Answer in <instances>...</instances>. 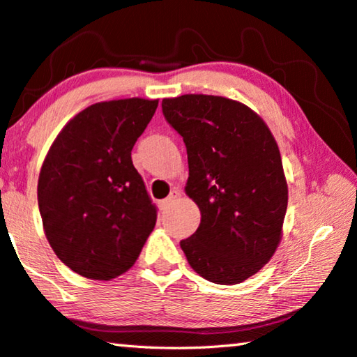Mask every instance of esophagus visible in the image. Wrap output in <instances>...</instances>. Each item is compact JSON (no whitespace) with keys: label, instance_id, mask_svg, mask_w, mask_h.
I'll return each mask as SVG.
<instances>
[{"label":"esophagus","instance_id":"34e87169","mask_svg":"<svg viewBox=\"0 0 357 357\" xmlns=\"http://www.w3.org/2000/svg\"><path fill=\"white\" fill-rule=\"evenodd\" d=\"M179 197V192L178 190H172L170 192V195H168L164 202H160V206H162V209H167V208H170V204L176 200V198Z\"/></svg>","mask_w":357,"mask_h":357}]
</instances>
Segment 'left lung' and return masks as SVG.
Returning a JSON list of instances; mask_svg holds the SVG:
<instances>
[{"label":"left lung","instance_id":"8db88e82","mask_svg":"<svg viewBox=\"0 0 357 357\" xmlns=\"http://www.w3.org/2000/svg\"><path fill=\"white\" fill-rule=\"evenodd\" d=\"M162 113L184 140L185 193L202 213L181 249L206 280L244 282L269 261L282 238L288 187L279 146L255 112L220 96L164 99Z\"/></svg>","mask_w":357,"mask_h":357}]
</instances>
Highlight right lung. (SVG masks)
<instances>
[{
  "instance_id": "add662e5",
  "label": "right lung",
  "mask_w": 357,
  "mask_h": 357,
  "mask_svg": "<svg viewBox=\"0 0 357 357\" xmlns=\"http://www.w3.org/2000/svg\"><path fill=\"white\" fill-rule=\"evenodd\" d=\"M159 100L99 102L59 132L40 168L39 211L53 252L74 273H126L154 229L157 211L132 164V148Z\"/></svg>"
}]
</instances>
